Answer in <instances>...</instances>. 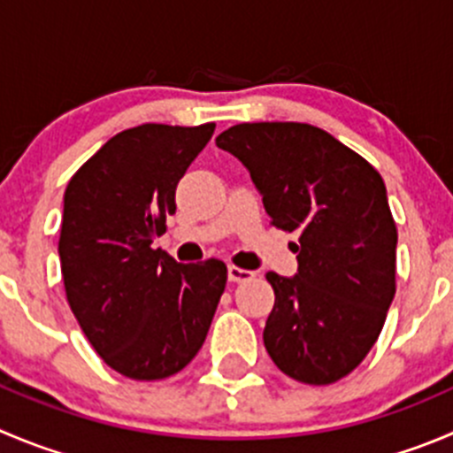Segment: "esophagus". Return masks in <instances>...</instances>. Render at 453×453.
<instances>
[{
	"label": "esophagus",
	"mask_w": 453,
	"mask_h": 453,
	"mask_svg": "<svg viewBox=\"0 0 453 453\" xmlns=\"http://www.w3.org/2000/svg\"><path fill=\"white\" fill-rule=\"evenodd\" d=\"M253 275H256L253 271L240 269V266L229 265V280H231V282H244V280H251Z\"/></svg>",
	"instance_id": "obj_1"
}]
</instances>
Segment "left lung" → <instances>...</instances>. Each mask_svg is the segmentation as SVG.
<instances>
[{"label": "left lung", "mask_w": 453, "mask_h": 453, "mask_svg": "<svg viewBox=\"0 0 453 453\" xmlns=\"http://www.w3.org/2000/svg\"><path fill=\"white\" fill-rule=\"evenodd\" d=\"M215 144L247 166L271 224L300 234L298 273H266L271 360L304 385L340 380L376 344L395 294L398 231L380 173L311 124H238Z\"/></svg>", "instance_id": "obj_1"}]
</instances>
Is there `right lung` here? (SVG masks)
<instances>
[{
  "label": "right lung",
  "mask_w": 453,
  "mask_h": 453,
  "mask_svg": "<svg viewBox=\"0 0 453 453\" xmlns=\"http://www.w3.org/2000/svg\"><path fill=\"white\" fill-rule=\"evenodd\" d=\"M215 124H142L111 137L64 193L59 260L66 300L100 358L133 380H162L200 351L226 265L175 262L153 240L175 187Z\"/></svg>",
  "instance_id": "1"
}]
</instances>
